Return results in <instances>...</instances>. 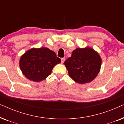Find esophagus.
<instances>
[{
	"mask_svg": "<svg viewBox=\"0 0 124 124\" xmlns=\"http://www.w3.org/2000/svg\"><path fill=\"white\" fill-rule=\"evenodd\" d=\"M65 59L64 58V57H63V58L61 59V62H62V64H63L64 62H65Z\"/></svg>",
	"mask_w": 124,
	"mask_h": 124,
	"instance_id": "1",
	"label": "esophagus"
}]
</instances>
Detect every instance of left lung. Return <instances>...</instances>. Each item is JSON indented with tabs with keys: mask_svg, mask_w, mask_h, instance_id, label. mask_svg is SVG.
<instances>
[{
	"mask_svg": "<svg viewBox=\"0 0 124 124\" xmlns=\"http://www.w3.org/2000/svg\"><path fill=\"white\" fill-rule=\"evenodd\" d=\"M101 59L92 48H76L64 62L69 75L75 82L84 84L92 81L99 73Z\"/></svg>",
	"mask_w": 124,
	"mask_h": 124,
	"instance_id": "1",
	"label": "left lung"
}]
</instances>
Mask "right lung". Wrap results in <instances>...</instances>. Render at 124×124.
Returning <instances> with one entry per match:
<instances>
[{"label":"right lung","instance_id":"obj_1","mask_svg":"<svg viewBox=\"0 0 124 124\" xmlns=\"http://www.w3.org/2000/svg\"><path fill=\"white\" fill-rule=\"evenodd\" d=\"M61 59L48 48H32L21 57L20 67L27 78L35 82L44 80Z\"/></svg>","mask_w":124,"mask_h":124}]
</instances>
